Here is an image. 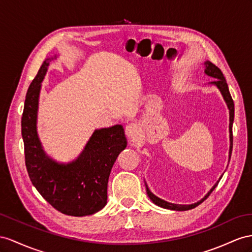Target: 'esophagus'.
I'll return each instance as SVG.
<instances>
[{
    "mask_svg": "<svg viewBox=\"0 0 252 252\" xmlns=\"http://www.w3.org/2000/svg\"><path fill=\"white\" fill-rule=\"evenodd\" d=\"M139 132H140V128H139L138 125L134 124V122H132V124H128L126 126V136L130 138L137 137L139 135Z\"/></svg>",
    "mask_w": 252,
    "mask_h": 252,
    "instance_id": "34e87169",
    "label": "esophagus"
}]
</instances>
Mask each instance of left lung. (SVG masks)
<instances>
[{"mask_svg":"<svg viewBox=\"0 0 252 252\" xmlns=\"http://www.w3.org/2000/svg\"><path fill=\"white\" fill-rule=\"evenodd\" d=\"M206 64V69H205V73L212 76V77H215L216 80H214L213 82H211L212 84H214V85H216L219 90H220V93L222 94L223 95V99L224 101L227 102V105L229 107V111H230V126H229V130H230V158H231V153H232V147H233V134H232V125H233V120H234V103H233V100H232V96L230 94V92H229V88H228V84L227 82H225V79L224 76L221 72V70L219 69L218 67H216L214 63H212L211 62H206L205 63ZM220 180V179H219ZM219 181L213 186V188L211 189V190L206 193V196L200 200V201H198L197 203H193V204H189V205H181V204H173V203H169V202H166L164 201V200L158 198L157 196H154L153 193L150 191V189H148V186L146 185V189H147V193L148 196H149V198L152 200V201L156 203L157 205L160 206V208H164V209H168V210H173V211H188V210H191L193 208H196V206H198L200 203H202L204 200L208 198L211 192L215 189L216 186L218 185Z\"/></svg>","mask_w":252,"mask_h":252,"instance_id":"obj_1","label":"left lung"}]
</instances>
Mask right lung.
<instances>
[{"instance_id": "1", "label": "right lung", "mask_w": 252, "mask_h": 252, "mask_svg": "<svg viewBox=\"0 0 252 252\" xmlns=\"http://www.w3.org/2000/svg\"><path fill=\"white\" fill-rule=\"evenodd\" d=\"M49 60L31 83L21 120L25 166L40 195L63 214L92 215L104 208L107 182L119 153L126 147L122 126L96 130L74 162L63 165L44 154L36 131L38 98Z\"/></svg>"}]
</instances>
